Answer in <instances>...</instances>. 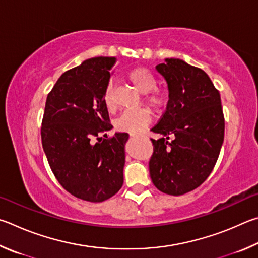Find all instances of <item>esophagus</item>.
Instances as JSON below:
<instances>
[{"mask_svg": "<svg viewBox=\"0 0 258 258\" xmlns=\"http://www.w3.org/2000/svg\"><path fill=\"white\" fill-rule=\"evenodd\" d=\"M130 136H132V137H138V135H134V134H132V135H130Z\"/></svg>", "mask_w": 258, "mask_h": 258, "instance_id": "esophagus-1", "label": "esophagus"}]
</instances>
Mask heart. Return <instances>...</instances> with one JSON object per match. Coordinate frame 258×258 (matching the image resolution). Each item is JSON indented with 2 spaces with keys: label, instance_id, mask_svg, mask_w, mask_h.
<instances>
[{
  "label": "heart",
  "instance_id": "1",
  "mask_svg": "<svg viewBox=\"0 0 258 258\" xmlns=\"http://www.w3.org/2000/svg\"><path fill=\"white\" fill-rule=\"evenodd\" d=\"M128 78L135 85L139 92L145 94V102L147 105L160 110L165 104V96L161 90L156 89V79L154 75L145 67H136L126 72ZM112 81L107 83L103 89V103L108 111H114L115 103L113 97ZM151 113L146 108L139 110H128L124 111L115 121V128L120 132H125L130 134L141 133L142 130L150 124Z\"/></svg>",
  "mask_w": 258,
  "mask_h": 258
}]
</instances>
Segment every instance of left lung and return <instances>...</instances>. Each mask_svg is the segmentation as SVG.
I'll return each mask as SVG.
<instances>
[{
	"label": "left lung",
	"mask_w": 258,
	"mask_h": 258,
	"mask_svg": "<svg viewBox=\"0 0 258 258\" xmlns=\"http://www.w3.org/2000/svg\"><path fill=\"white\" fill-rule=\"evenodd\" d=\"M169 88L166 111L151 129L150 174L162 192L180 196L200 187L211 174L224 139L219 90L205 71L179 58L156 66Z\"/></svg>",
	"instance_id": "obj_1"
}]
</instances>
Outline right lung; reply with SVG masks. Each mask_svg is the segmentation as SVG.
Here are the masks:
<instances>
[{
  "mask_svg": "<svg viewBox=\"0 0 258 258\" xmlns=\"http://www.w3.org/2000/svg\"><path fill=\"white\" fill-rule=\"evenodd\" d=\"M114 62L115 57H93L66 71L47 95L40 128L43 150L58 183L92 203L108 200L123 184L129 135L107 137L112 124L102 97Z\"/></svg>",
  "mask_w": 258,
  "mask_h": 258,
  "instance_id": "right-lung-1",
  "label": "right lung"
}]
</instances>
